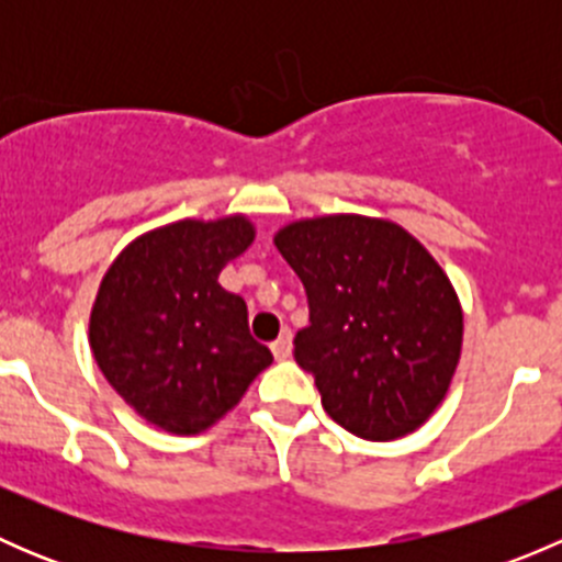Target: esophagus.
<instances>
[{
    "label": "esophagus",
    "mask_w": 562,
    "mask_h": 562,
    "mask_svg": "<svg viewBox=\"0 0 562 562\" xmlns=\"http://www.w3.org/2000/svg\"><path fill=\"white\" fill-rule=\"evenodd\" d=\"M271 353H274V359H280V361L291 356V331H288V328H282L280 337L271 342Z\"/></svg>",
    "instance_id": "1"
}]
</instances>
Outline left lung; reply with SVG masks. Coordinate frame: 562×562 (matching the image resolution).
<instances>
[{"label":"left lung","mask_w":562,"mask_h":562,"mask_svg":"<svg viewBox=\"0 0 562 562\" xmlns=\"http://www.w3.org/2000/svg\"><path fill=\"white\" fill-rule=\"evenodd\" d=\"M274 245L307 288L296 361L328 416L364 440L416 432L449 394L462 356V304L413 234L383 217L293 220Z\"/></svg>","instance_id":"obj_1"}]
</instances>
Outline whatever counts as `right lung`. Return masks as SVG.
Returning <instances> with one entry per match:
<instances>
[{"label": "right lung", "mask_w": 562, "mask_h": 562, "mask_svg": "<svg viewBox=\"0 0 562 562\" xmlns=\"http://www.w3.org/2000/svg\"><path fill=\"white\" fill-rule=\"evenodd\" d=\"M255 241L247 214L176 220L113 258L89 315V348L113 391L157 429L201 435L271 364L245 299L217 282Z\"/></svg>", "instance_id": "right-lung-1"}]
</instances>
